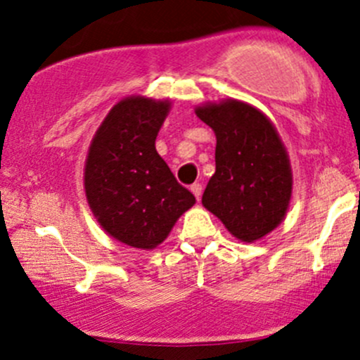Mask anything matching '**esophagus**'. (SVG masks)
Listing matches in <instances>:
<instances>
[{"mask_svg":"<svg viewBox=\"0 0 360 360\" xmlns=\"http://www.w3.org/2000/svg\"><path fill=\"white\" fill-rule=\"evenodd\" d=\"M190 190H191V193H193L195 197H197V200H198V198L202 197V184H200V183H195V184H191V186H190Z\"/></svg>","mask_w":360,"mask_h":360,"instance_id":"obj_1","label":"esophagus"}]
</instances>
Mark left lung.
Listing matches in <instances>:
<instances>
[{
    "label": "left lung",
    "instance_id": "left-lung-1",
    "mask_svg": "<svg viewBox=\"0 0 360 360\" xmlns=\"http://www.w3.org/2000/svg\"><path fill=\"white\" fill-rule=\"evenodd\" d=\"M195 112L217 141L203 207L238 240H259L282 223L292 193L291 163L274 123L235 99L203 104Z\"/></svg>",
    "mask_w": 360,
    "mask_h": 360
}]
</instances>
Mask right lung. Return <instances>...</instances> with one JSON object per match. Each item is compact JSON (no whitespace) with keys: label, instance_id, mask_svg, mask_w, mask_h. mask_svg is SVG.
<instances>
[{"label":"right lung","instance_id":"right-lung-1","mask_svg":"<svg viewBox=\"0 0 360 360\" xmlns=\"http://www.w3.org/2000/svg\"><path fill=\"white\" fill-rule=\"evenodd\" d=\"M169 110V101L127 97L108 112L89 148L86 200L103 230L130 248H157L195 203L155 148Z\"/></svg>","mask_w":360,"mask_h":360}]
</instances>
